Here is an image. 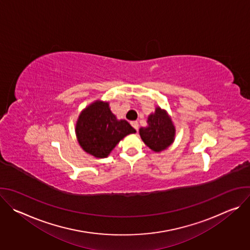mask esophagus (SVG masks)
<instances>
[{"label": "esophagus", "mask_w": 250, "mask_h": 250, "mask_svg": "<svg viewBox=\"0 0 250 250\" xmlns=\"http://www.w3.org/2000/svg\"><path fill=\"white\" fill-rule=\"evenodd\" d=\"M130 125H132V127L135 129V130H138V123L136 121H133V122H130Z\"/></svg>", "instance_id": "34e87169"}]
</instances>
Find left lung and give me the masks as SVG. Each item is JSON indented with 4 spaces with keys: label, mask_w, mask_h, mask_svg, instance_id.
<instances>
[{
    "label": "left lung",
    "mask_w": 250,
    "mask_h": 250,
    "mask_svg": "<svg viewBox=\"0 0 250 250\" xmlns=\"http://www.w3.org/2000/svg\"><path fill=\"white\" fill-rule=\"evenodd\" d=\"M147 123V127L139 129L142 140L153 151L166 149L173 142L175 135V127L166 112L156 108L155 113L148 117Z\"/></svg>",
    "instance_id": "obj_1"
}]
</instances>
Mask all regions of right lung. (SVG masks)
<instances>
[{"mask_svg": "<svg viewBox=\"0 0 250 250\" xmlns=\"http://www.w3.org/2000/svg\"><path fill=\"white\" fill-rule=\"evenodd\" d=\"M135 129L125 120L118 121L108 103L97 101L77 121L76 134L82 148L98 158L106 157L120 140Z\"/></svg>", "mask_w": 250, "mask_h": 250, "instance_id": "obj_1", "label": "right lung"}]
</instances>
